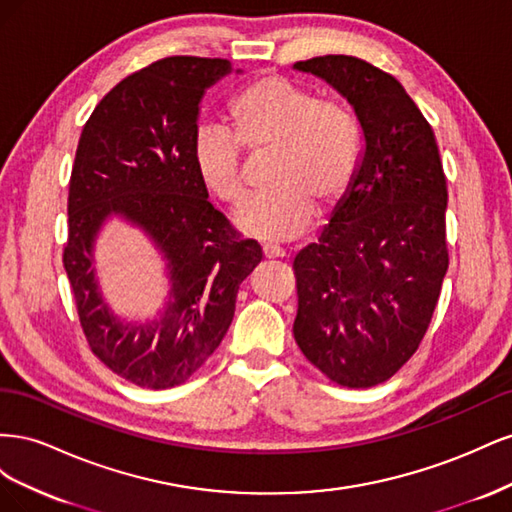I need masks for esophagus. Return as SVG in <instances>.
Wrapping results in <instances>:
<instances>
[{"mask_svg": "<svg viewBox=\"0 0 512 512\" xmlns=\"http://www.w3.org/2000/svg\"><path fill=\"white\" fill-rule=\"evenodd\" d=\"M262 252H265V258H286V250H282L280 245H273V243L262 245Z\"/></svg>", "mask_w": 512, "mask_h": 512, "instance_id": "1", "label": "esophagus"}]
</instances>
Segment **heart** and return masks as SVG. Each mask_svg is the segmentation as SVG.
<instances>
[{
  "instance_id": "1",
  "label": "heart",
  "mask_w": 512,
  "mask_h": 512,
  "mask_svg": "<svg viewBox=\"0 0 512 512\" xmlns=\"http://www.w3.org/2000/svg\"><path fill=\"white\" fill-rule=\"evenodd\" d=\"M230 132L200 128L194 164L205 188L226 205L247 196L243 149L271 151V190L252 198L237 224L247 235L288 241L307 230L316 205L327 211L342 203L361 166V130L352 108L337 98H318L312 89L280 74H258L228 104Z\"/></svg>"
}]
</instances>
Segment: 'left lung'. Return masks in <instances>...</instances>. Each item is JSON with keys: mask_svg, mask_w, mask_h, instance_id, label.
Here are the masks:
<instances>
[{"mask_svg": "<svg viewBox=\"0 0 512 512\" xmlns=\"http://www.w3.org/2000/svg\"><path fill=\"white\" fill-rule=\"evenodd\" d=\"M354 108L365 153L318 243L292 262L305 359L348 389L386 382L421 346L448 269L436 136L393 74L350 55L297 61Z\"/></svg>", "mask_w": 512, "mask_h": 512, "instance_id": "1", "label": "left lung"}]
</instances>
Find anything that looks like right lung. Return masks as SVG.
<instances>
[{
	"mask_svg": "<svg viewBox=\"0 0 512 512\" xmlns=\"http://www.w3.org/2000/svg\"><path fill=\"white\" fill-rule=\"evenodd\" d=\"M226 72L228 59L153 61L98 102L76 147L64 245L76 314L91 352L143 389L183 384L205 365L235 316L239 284L262 260L260 243L209 203L194 164L198 102ZM111 212L143 225L171 262L174 303L156 325H121L97 294L90 245Z\"/></svg>",
	"mask_w": 512,
	"mask_h": 512,
	"instance_id": "add662e5",
	"label": "right lung"
}]
</instances>
